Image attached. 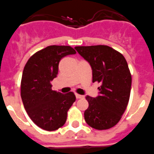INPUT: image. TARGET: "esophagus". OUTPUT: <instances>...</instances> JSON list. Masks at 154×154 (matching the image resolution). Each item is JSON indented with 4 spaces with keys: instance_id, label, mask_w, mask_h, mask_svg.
Returning <instances> with one entry per match:
<instances>
[{
    "instance_id": "34e87169",
    "label": "esophagus",
    "mask_w": 154,
    "mask_h": 154,
    "mask_svg": "<svg viewBox=\"0 0 154 154\" xmlns=\"http://www.w3.org/2000/svg\"><path fill=\"white\" fill-rule=\"evenodd\" d=\"M75 97L76 98H84V96L83 95H81V94H75Z\"/></svg>"
}]
</instances>
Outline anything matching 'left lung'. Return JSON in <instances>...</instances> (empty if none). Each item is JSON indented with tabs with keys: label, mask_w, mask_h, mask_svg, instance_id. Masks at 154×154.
Here are the masks:
<instances>
[{
	"label": "left lung",
	"mask_w": 154,
	"mask_h": 154,
	"mask_svg": "<svg viewBox=\"0 0 154 154\" xmlns=\"http://www.w3.org/2000/svg\"><path fill=\"white\" fill-rule=\"evenodd\" d=\"M75 49L89 63L92 82L101 84L99 95H87L88 108L84 113L86 123L97 130L115 126L126 110L131 94V74L121 53L105 45L75 46Z\"/></svg>",
	"instance_id": "8db88e82"
}]
</instances>
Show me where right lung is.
I'll use <instances>...</instances> for the list:
<instances>
[{
  "label": "right lung",
  "mask_w": 154,
  "mask_h": 154,
  "mask_svg": "<svg viewBox=\"0 0 154 154\" xmlns=\"http://www.w3.org/2000/svg\"><path fill=\"white\" fill-rule=\"evenodd\" d=\"M75 53L69 46H49L34 53L24 66L20 85L23 104L33 123L45 131L63 127L75 101L74 93L53 91L51 85L57 76L60 60Z\"/></svg>",
  "instance_id": "obj_1"
}]
</instances>
